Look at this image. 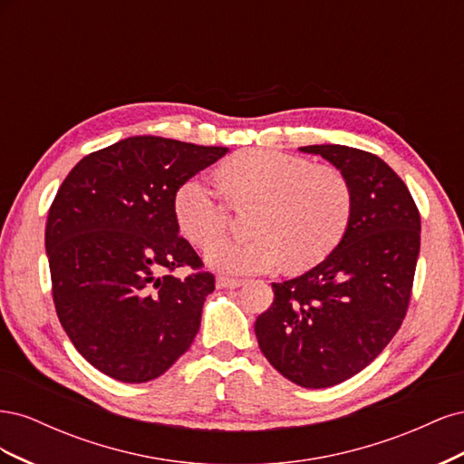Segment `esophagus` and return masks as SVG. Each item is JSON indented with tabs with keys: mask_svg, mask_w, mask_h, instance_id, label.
<instances>
[{
	"mask_svg": "<svg viewBox=\"0 0 464 464\" xmlns=\"http://www.w3.org/2000/svg\"><path fill=\"white\" fill-rule=\"evenodd\" d=\"M242 285H244V278H232V276H224V275L217 276V286L218 288H237Z\"/></svg>",
	"mask_w": 464,
	"mask_h": 464,
	"instance_id": "34e87169",
	"label": "esophagus"
}]
</instances>
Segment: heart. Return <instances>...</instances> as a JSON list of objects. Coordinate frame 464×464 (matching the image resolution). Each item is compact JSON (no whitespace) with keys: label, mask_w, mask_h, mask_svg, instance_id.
I'll list each match as a JSON object with an SVG mask.
<instances>
[{"label":"heart","mask_w":464,"mask_h":464,"mask_svg":"<svg viewBox=\"0 0 464 464\" xmlns=\"http://www.w3.org/2000/svg\"><path fill=\"white\" fill-rule=\"evenodd\" d=\"M224 193L236 205L259 201L251 217L254 237H222L230 207L203 176L174 193V217L188 240L207 249V263L222 273H266L286 265L304 271L339 246L353 215V188L339 168L310 164L296 154L249 149L218 168Z\"/></svg>","instance_id":"b5f03b06"}]
</instances>
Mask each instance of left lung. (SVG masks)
I'll return each instance as SVG.
<instances>
[{"mask_svg": "<svg viewBox=\"0 0 464 464\" xmlns=\"http://www.w3.org/2000/svg\"><path fill=\"white\" fill-rule=\"evenodd\" d=\"M346 176L353 215L341 244L312 271L273 283L256 321L261 353L292 383L323 389L373 362L409 310L420 254V213L382 159L344 145H310Z\"/></svg>", "mask_w": 464, "mask_h": 464, "instance_id": "8db88e82", "label": "left lung"}]
</instances>
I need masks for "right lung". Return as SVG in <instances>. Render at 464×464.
Wrapping results in <instances>:
<instances>
[{"label": "right lung", "instance_id": "obj_1", "mask_svg": "<svg viewBox=\"0 0 464 464\" xmlns=\"http://www.w3.org/2000/svg\"><path fill=\"white\" fill-rule=\"evenodd\" d=\"M228 152L139 135L87 154L46 222L52 296L91 366L123 383L162 375L191 346L215 275L181 237L174 193ZM189 266L178 279L171 271Z\"/></svg>", "mask_w": 464, "mask_h": 464}]
</instances>
